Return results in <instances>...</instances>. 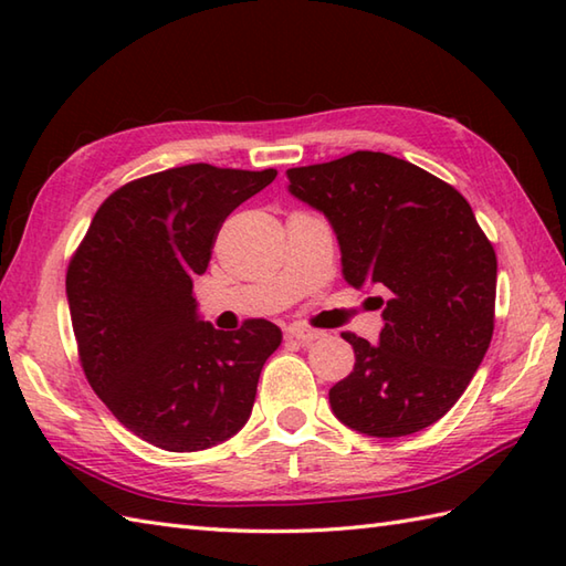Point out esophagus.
<instances>
[{
    "label": "esophagus",
    "instance_id": "34e87169",
    "mask_svg": "<svg viewBox=\"0 0 566 566\" xmlns=\"http://www.w3.org/2000/svg\"><path fill=\"white\" fill-rule=\"evenodd\" d=\"M321 335H323L321 331H311V328H302V326H294V328L286 331V338H290V340H296V343H302V345H308V343L318 340Z\"/></svg>",
    "mask_w": 566,
    "mask_h": 566
}]
</instances>
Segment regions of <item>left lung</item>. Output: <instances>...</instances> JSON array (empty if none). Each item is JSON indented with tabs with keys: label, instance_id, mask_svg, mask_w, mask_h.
Wrapping results in <instances>:
<instances>
[{
	"label": "left lung",
	"instance_id": "8db88e82",
	"mask_svg": "<svg viewBox=\"0 0 566 566\" xmlns=\"http://www.w3.org/2000/svg\"><path fill=\"white\" fill-rule=\"evenodd\" d=\"M326 216L345 282L379 290V343L343 333L355 367L328 391L335 418L371 438L436 423L472 381L494 333L496 252L454 187L387 153L286 170Z\"/></svg>",
	"mask_w": 566,
	"mask_h": 566
}]
</instances>
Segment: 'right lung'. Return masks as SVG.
Here are the masks:
<instances>
[{
	"instance_id": "add662e5",
	"label": "right lung",
	"mask_w": 566,
	"mask_h": 566,
	"mask_svg": "<svg viewBox=\"0 0 566 566\" xmlns=\"http://www.w3.org/2000/svg\"><path fill=\"white\" fill-rule=\"evenodd\" d=\"M276 170L172 167L116 189L67 268V304L94 394L134 436L170 452L213 448L248 423L282 331L235 333L199 316L191 282L226 216Z\"/></svg>"
}]
</instances>
